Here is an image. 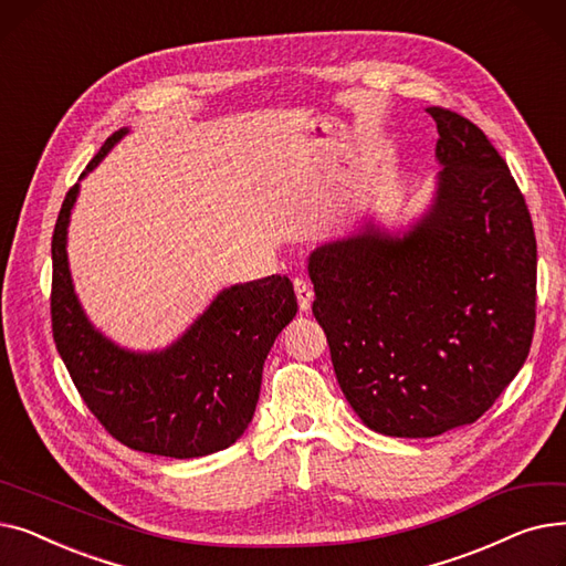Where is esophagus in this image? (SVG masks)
<instances>
[{
  "instance_id": "1",
  "label": "esophagus",
  "mask_w": 566,
  "mask_h": 566,
  "mask_svg": "<svg viewBox=\"0 0 566 566\" xmlns=\"http://www.w3.org/2000/svg\"><path fill=\"white\" fill-rule=\"evenodd\" d=\"M293 289H295V295H298L301 310L307 312L312 307V301H314V289L303 277H295L293 280Z\"/></svg>"
}]
</instances>
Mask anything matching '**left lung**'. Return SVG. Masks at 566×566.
Returning <instances> with one entry per match:
<instances>
[{"instance_id": "obj_1", "label": "left lung", "mask_w": 566, "mask_h": 566, "mask_svg": "<svg viewBox=\"0 0 566 566\" xmlns=\"http://www.w3.org/2000/svg\"><path fill=\"white\" fill-rule=\"evenodd\" d=\"M427 112L429 206L401 229L323 243L307 265L344 397L395 438L480 420L527 358L537 301V241L507 163L465 116Z\"/></svg>"}]
</instances>
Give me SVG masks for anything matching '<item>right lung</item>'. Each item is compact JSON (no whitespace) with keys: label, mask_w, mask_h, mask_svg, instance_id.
I'll list each match as a JSON object with an SVG mask.
<instances>
[{"label":"right lung","mask_w":566,"mask_h":566,"mask_svg":"<svg viewBox=\"0 0 566 566\" xmlns=\"http://www.w3.org/2000/svg\"><path fill=\"white\" fill-rule=\"evenodd\" d=\"M130 130H116L80 181ZM75 184L52 235V333L77 392L101 424L130 450L197 459L245 433L261 392L263 363L298 312L291 280L271 275L222 289L190 328L160 350L118 346L88 321L69 265Z\"/></svg>","instance_id":"1"}]
</instances>
